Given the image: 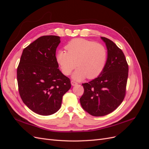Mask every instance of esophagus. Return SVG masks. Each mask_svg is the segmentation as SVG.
I'll use <instances>...</instances> for the list:
<instances>
[{"mask_svg":"<svg viewBox=\"0 0 149 149\" xmlns=\"http://www.w3.org/2000/svg\"><path fill=\"white\" fill-rule=\"evenodd\" d=\"M71 84L72 86H76V85L78 84V83H76V82H75L74 81H71Z\"/></svg>","mask_w":149,"mask_h":149,"instance_id":"esophagus-1","label":"esophagus"}]
</instances>
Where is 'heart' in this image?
<instances>
[{"mask_svg":"<svg viewBox=\"0 0 149 149\" xmlns=\"http://www.w3.org/2000/svg\"><path fill=\"white\" fill-rule=\"evenodd\" d=\"M68 52L60 50L56 54V61L62 73L70 75L76 67L73 78L80 81L88 78L94 79L100 76L106 64L107 53L101 43L83 38H75L66 45Z\"/></svg>","mask_w":149,"mask_h":149,"instance_id":"heart-1","label":"heart"}]
</instances>
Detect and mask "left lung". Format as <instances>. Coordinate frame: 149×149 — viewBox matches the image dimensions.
I'll return each mask as SVG.
<instances>
[{
    "label": "left lung",
    "instance_id": "left-lung-1",
    "mask_svg": "<svg viewBox=\"0 0 149 149\" xmlns=\"http://www.w3.org/2000/svg\"><path fill=\"white\" fill-rule=\"evenodd\" d=\"M101 38L107 49L106 66L97 78L82 84L84 91L79 100L84 111L97 117L111 113L123 101L129 71L123 51L111 40Z\"/></svg>",
    "mask_w": 149,
    "mask_h": 149
}]
</instances>
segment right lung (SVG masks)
Listing matches in <instances>:
<instances>
[{
	"label": "right lung",
	"mask_w": 149,
	"mask_h": 149,
	"mask_svg": "<svg viewBox=\"0 0 149 149\" xmlns=\"http://www.w3.org/2000/svg\"><path fill=\"white\" fill-rule=\"evenodd\" d=\"M60 37L42 36L23 50L17 68L20 96L30 110L42 116L55 113L63 96L71 88L70 79L58 69L56 49Z\"/></svg>",
	"instance_id": "obj_1"
}]
</instances>
